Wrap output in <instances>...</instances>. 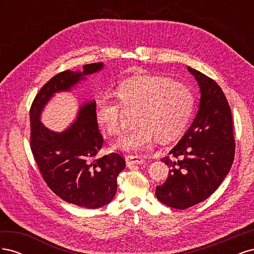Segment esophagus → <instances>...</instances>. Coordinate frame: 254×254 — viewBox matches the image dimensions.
I'll return each mask as SVG.
<instances>
[{
    "mask_svg": "<svg viewBox=\"0 0 254 254\" xmlns=\"http://www.w3.org/2000/svg\"><path fill=\"white\" fill-rule=\"evenodd\" d=\"M126 164L127 166H131L135 164H143L145 162V159L142 156H126Z\"/></svg>",
    "mask_w": 254,
    "mask_h": 254,
    "instance_id": "obj_1",
    "label": "esophagus"
}]
</instances>
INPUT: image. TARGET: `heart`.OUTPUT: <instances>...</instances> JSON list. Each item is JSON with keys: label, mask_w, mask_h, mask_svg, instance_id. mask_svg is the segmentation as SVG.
Returning a JSON list of instances; mask_svg holds the SVG:
<instances>
[{"label": "heart", "mask_w": 254, "mask_h": 254, "mask_svg": "<svg viewBox=\"0 0 254 254\" xmlns=\"http://www.w3.org/2000/svg\"><path fill=\"white\" fill-rule=\"evenodd\" d=\"M117 95L124 109L136 110L137 126L114 144L123 150L142 151L157 139H176L188 126L194 108L193 94L184 84L161 76L130 78L120 84ZM95 118L110 135H118L124 129L122 107L107 94L95 99Z\"/></svg>", "instance_id": "1"}]
</instances>
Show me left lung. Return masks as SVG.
<instances>
[{"label":"left lung","instance_id":"8db88e82","mask_svg":"<svg viewBox=\"0 0 254 254\" xmlns=\"http://www.w3.org/2000/svg\"><path fill=\"white\" fill-rule=\"evenodd\" d=\"M200 91L196 117L170 156L166 181L156 188L161 202L184 210L209 198L232 166L235 152L232 114L221 88L188 66Z\"/></svg>","mask_w":254,"mask_h":254}]
</instances>
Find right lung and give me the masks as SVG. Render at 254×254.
<instances>
[{
  "label": "right lung",
  "mask_w": 254,
  "mask_h": 254,
  "mask_svg": "<svg viewBox=\"0 0 254 254\" xmlns=\"http://www.w3.org/2000/svg\"><path fill=\"white\" fill-rule=\"evenodd\" d=\"M103 68V63L90 64L82 71L55 75L41 88L29 112L30 148L44 181L63 200L88 209L113 200L125 160L119 153L94 159L104 142L95 118V101L80 104L76 120L61 132L45 127L41 114L56 93L71 92L87 76Z\"/></svg>",
  "instance_id": "add662e5"
}]
</instances>
